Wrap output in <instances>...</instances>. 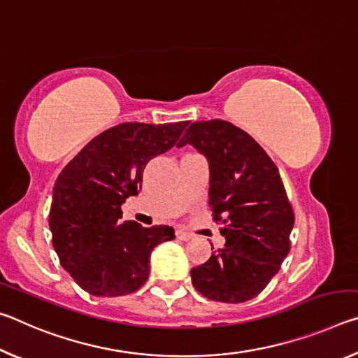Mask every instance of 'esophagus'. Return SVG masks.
Instances as JSON below:
<instances>
[{
	"instance_id": "34e87169",
	"label": "esophagus",
	"mask_w": 358,
	"mask_h": 358,
	"mask_svg": "<svg viewBox=\"0 0 358 358\" xmlns=\"http://www.w3.org/2000/svg\"><path fill=\"white\" fill-rule=\"evenodd\" d=\"M175 235H177V238L181 240V241H187V240L192 238V234L186 232V230H183V229H178L177 232H175Z\"/></svg>"
}]
</instances>
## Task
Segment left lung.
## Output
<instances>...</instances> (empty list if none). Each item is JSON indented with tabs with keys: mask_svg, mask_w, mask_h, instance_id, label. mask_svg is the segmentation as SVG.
<instances>
[{
	"mask_svg": "<svg viewBox=\"0 0 358 358\" xmlns=\"http://www.w3.org/2000/svg\"><path fill=\"white\" fill-rule=\"evenodd\" d=\"M208 159V205L226 245L194 266V287L210 300L241 303L257 296L290 250L294 210L275 162L229 121H196L177 143ZM213 250V248H211Z\"/></svg>",
	"mask_w": 358,
	"mask_h": 358,
	"instance_id": "obj_1",
	"label": "left lung"
}]
</instances>
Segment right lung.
<instances>
[{
	"mask_svg": "<svg viewBox=\"0 0 358 358\" xmlns=\"http://www.w3.org/2000/svg\"><path fill=\"white\" fill-rule=\"evenodd\" d=\"M189 121L166 124L121 123L101 132L58 175L48 226L59 264L96 296L141 289L150 254L175 238L169 226L121 222V205L142 187L143 169L171 150Z\"/></svg>",
	"mask_w": 358,
	"mask_h": 358,
	"instance_id": "obj_1",
	"label": "right lung"
}]
</instances>
